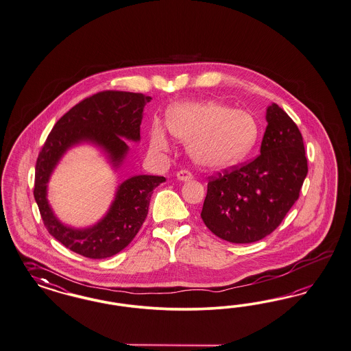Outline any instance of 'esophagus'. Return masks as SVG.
Returning <instances> with one entry per match:
<instances>
[{"mask_svg":"<svg viewBox=\"0 0 351 351\" xmlns=\"http://www.w3.org/2000/svg\"><path fill=\"white\" fill-rule=\"evenodd\" d=\"M176 176H178V180H180V182H189V180H192V179H193L192 172H189L188 169H182V171H179V172L176 173Z\"/></svg>","mask_w":351,"mask_h":351,"instance_id":"34e87169","label":"esophagus"}]
</instances>
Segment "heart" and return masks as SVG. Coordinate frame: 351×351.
<instances>
[{
	"label": "heart",
	"mask_w": 351,
	"mask_h": 351,
	"mask_svg": "<svg viewBox=\"0 0 351 351\" xmlns=\"http://www.w3.org/2000/svg\"><path fill=\"white\" fill-rule=\"evenodd\" d=\"M167 128L182 143H189L188 152L197 165L208 169H227L241 162L259 134L250 112L217 101L176 105L169 110ZM150 146L156 152L169 147L166 128L159 121L150 128Z\"/></svg>",
	"instance_id": "1"
}]
</instances>
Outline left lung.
<instances>
[{"instance_id":"8db88e82","label":"left lung","mask_w":351,"mask_h":351,"mask_svg":"<svg viewBox=\"0 0 351 351\" xmlns=\"http://www.w3.org/2000/svg\"><path fill=\"white\" fill-rule=\"evenodd\" d=\"M261 154L241 167L211 176L201 218L232 243H250L278 228L300 197L307 175L302 134L289 115L267 108Z\"/></svg>"}]
</instances>
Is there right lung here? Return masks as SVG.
<instances>
[{
	"instance_id": "add662e5",
	"label": "right lung",
	"mask_w": 351,
	"mask_h": 351,
	"mask_svg": "<svg viewBox=\"0 0 351 351\" xmlns=\"http://www.w3.org/2000/svg\"><path fill=\"white\" fill-rule=\"evenodd\" d=\"M150 99L152 97L141 93L119 90H104L88 97L56 123L38 154L34 195L44 226L76 254L92 259L118 254L141 228L153 189L166 179L136 175L121 182L106 215L88 228H73L56 217L49 205V179L66 152L84 143L99 147L111 166L119 169L130 150L123 138L140 141L143 112Z\"/></svg>"
}]
</instances>
